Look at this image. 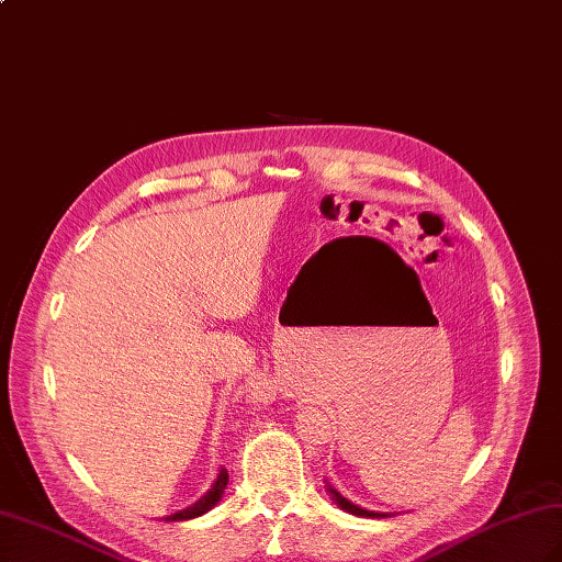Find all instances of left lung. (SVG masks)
Here are the masks:
<instances>
[{
  "label": "left lung",
  "mask_w": 562,
  "mask_h": 562,
  "mask_svg": "<svg viewBox=\"0 0 562 562\" xmlns=\"http://www.w3.org/2000/svg\"><path fill=\"white\" fill-rule=\"evenodd\" d=\"M325 486H327V494H329V498H333L337 506L344 510V513H351V515H356V517H372V520H382V517H392L394 513H375V510H366V508H361V506H356V503H351L347 496H341L337 488L329 484L327 480H325Z\"/></svg>",
  "instance_id": "left-lung-1"
}]
</instances>
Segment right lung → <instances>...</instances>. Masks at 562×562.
<instances>
[{"label":"right lung","mask_w":562,"mask_h":562,"mask_svg":"<svg viewBox=\"0 0 562 562\" xmlns=\"http://www.w3.org/2000/svg\"><path fill=\"white\" fill-rule=\"evenodd\" d=\"M225 486H227V470L221 468L218 477L213 480L211 488H209V492H206L204 496H201L199 501H194L192 506H187V508H182V510H178V513L166 515L164 520H166V522H182V520H194V517L209 513L211 508H215V503H218V501L223 498Z\"/></svg>","instance_id":"1"}]
</instances>
